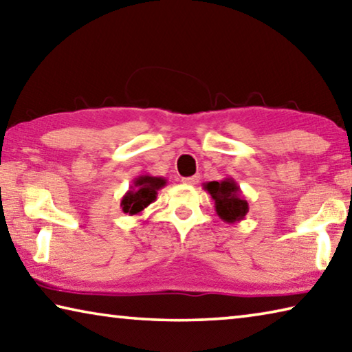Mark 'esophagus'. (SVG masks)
Masks as SVG:
<instances>
[{
	"label": "esophagus",
	"instance_id": "obj_1",
	"mask_svg": "<svg viewBox=\"0 0 352 352\" xmlns=\"http://www.w3.org/2000/svg\"><path fill=\"white\" fill-rule=\"evenodd\" d=\"M199 180H200L199 175H192V177H184V178H182V182H183L184 184H190V186H194V184H197Z\"/></svg>",
	"mask_w": 352,
	"mask_h": 352
}]
</instances>
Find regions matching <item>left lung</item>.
<instances>
[{
    "mask_svg": "<svg viewBox=\"0 0 352 352\" xmlns=\"http://www.w3.org/2000/svg\"><path fill=\"white\" fill-rule=\"evenodd\" d=\"M204 189L208 190L214 200L217 216L226 223H239L245 219L248 212V204L243 199L241 188L231 177L220 182L204 183Z\"/></svg>",
    "mask_w": 352,
    "mask_h": 352,
    "instance_id": "obj_1",
    "label": "left lung"
}]
</instances>
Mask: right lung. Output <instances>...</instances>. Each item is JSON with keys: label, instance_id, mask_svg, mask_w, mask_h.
<instances>
[{"label": "right lung", "instance_id": "add662e5", "mask_svg": "<svg viewBox=\"0 0 352 352\" xmlns=\"http://www.w3.org/2000/svg\"><path fill=\"white\" fill-rule=\"evenodd\" d=\"M166 183L168 180L163 177H152L148 174L136 177L132 186L121 199L122 212L129 214V216L141 214L152 201L157 200L158 190L164 188Z\"/></svg>", "mask_w": 352, "mask_h": 352}]
</instances>
